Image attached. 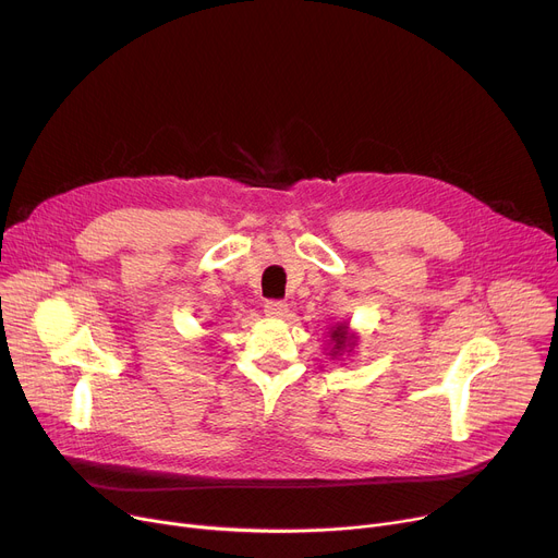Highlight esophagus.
Here are the masks:
<instances>
[{"label":"esophagus","mask_w":558,"mask_h":558,"mask_svg":"<svg viewBox=\"0 0 558 558\" xmlns=\"http://www.w3.org/2000/svg\"><path fill=\"white\" fill-rule=\"evenodd\" d=\"M264 312H267L269 316L282 318V316H287V305L282 301H267L264 303Z\"/></svg>","instance_id":"34e87169"}]
</instances>
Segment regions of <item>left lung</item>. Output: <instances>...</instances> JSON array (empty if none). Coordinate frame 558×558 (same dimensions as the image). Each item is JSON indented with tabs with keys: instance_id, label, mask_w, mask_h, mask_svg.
Instances as JSON below:
<instances>
[{
	"instance_id": "8db88e82",
	"label": "left lung",
	"mask_w": 558,
	"mask_h": 558,
	"mask_svg": "<svg viewBox=\"0 0 558 558\" xmlns=\"http://www.w3.org/2000/svg\"><path fill=\"white\" fill-rule=\"evenodd\" d=\"M330 341H332L330 355H332V357H339V355L350 353V350L355 348L357 337L348 330V324H337V326L330 330Z\"/></svg>"
}]
</instances>
